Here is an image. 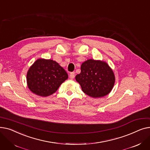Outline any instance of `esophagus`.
<instances>
[{
  "label": "esophagus",
  "instance_id": "1",
  "mask_svg": "<svg viewBox=\"0 0 150 150\" xmlns=\"http://www.w3.org/2000/svg\"><path fill=\"white\" fill-rule=\"evenodd\" d=\"M75 77V72H71L70 74V78H71V79H74Z\"/></svg>",
  "mask_w": 150,
  "mask_h": 150
}]
</instances>
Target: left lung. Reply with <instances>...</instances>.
<instances>
[{"mask_svg":"<svg viewBox=\"0 0 150 150\" xmlns=\"http://www.w3.org/2000/svg\"><path fill=\"white\" fill-rule=\"evenodd\" d=\"M82 91L93 98L103 97L111 91L115 76L111 68L105 61L89 59L81 66V72L75 76Z\"/></svg>","mask_w":150,"mask_h":150,"instance_id":"1","label":"left lung"}]
</instances>
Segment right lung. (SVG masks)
I'll list each match as a JSON object with an SVG mask.
<instances>
[{"label":"right lung","mask_w":150,"mask_h":150,"mask_svg":"<svg viewBox=\"0 0 150 150\" xmlns=\"http://www.w3.org/2000/svg\"><path fill=\"white\" fill-rule=\"evenodd\" d=\"M68 78L66 70L52 59H38L28 70L27 83L29 89L41 97L56 92Z\"/></svg>","instance_id":"1"}]
</instances>
